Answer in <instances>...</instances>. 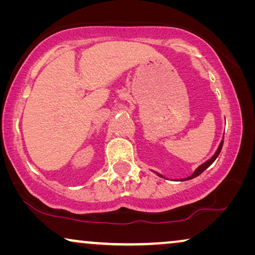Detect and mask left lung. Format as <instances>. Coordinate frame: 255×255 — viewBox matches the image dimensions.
Here are the masks:
<instances>
[{
  "instance_id": "obj_1",
  "label": "left lung",
  "mask_w": 255,
  "mask_h": 255,
  "mask_svg": "<svg viewBox=\"0 0 255 255\" xmlns=\"http://www.w3.org/2000/svg\"><path fill=\"white\" fill-rule=\"evenodd\" d=\"M223 139H224V138H223ZM222 147H223V140L221 141V144H219V146H218V148H217V151H216V152H215V154H214V155H212L210 159H209V160H207V161H205L204 163H202V165H201V166H198V167H197V168H196V169H195V172H194L193 174H191V175H190V176H188V177H184V179H180V181H187V180H191V179H194V177H196V176H198V175H200V174H202V173H203V172H204V170H205V169H207V168H208V167H209V166H210V165H211V163H212V162H214L216 159H217V156L219 155V153H221V151H222ZM155 173H156V172H155ZM156 175H158V176H160V177H165V176H162V175H161V174H159V173H156ZM177 180H179V179H177Z\"/></svg>"
}]
</instances>
